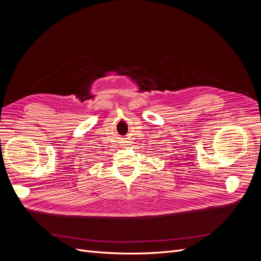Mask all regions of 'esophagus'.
I'll return each instance as SVG.
<instances>
[{
    "label": "esophagus",
    "mask_w": 261,
    "mask_h": 261,
    "mask_svg": "<svg viewBox=\"0 0 261 261\" xmlns=\"http://www.w3.org/2000/svg\"><path fill=\"white\" fill-rule=\"evenodd\" d=\"M123 145H129V141L127 140V138H124V140H123Z\"/></svg>",
    "instance_id": "obj_1"
}]
</instances>
